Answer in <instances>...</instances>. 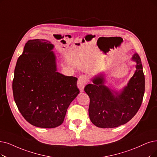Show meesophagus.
<instances>
[{"mask_svg":"<svg viewBox=\"0 0 157 157\" xmlns=\"http://www.w3.org/2000/svg\"><path fill=\"white\" fill-rule=\"evenodd\" d=\"M89 82L88 78H87V76H86V75H80V76L78 77L77 85H78V87L80 89V91H83L84 86L87 84V82Z\"/></svg>","mask_w":157,"mask_h":157,"instance_id":"esophagus-1","label":"esophagus"}]
</instances>
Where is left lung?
<instances>
[{
  "instance_id": "1",
  "label": "left lung",
  "mask_w": 157,
  "mask_h": 157,
  "mask_svg": "<svg viewBox=\"0 0 157 157\" xmlns=\"http://www.w3.org/2000/svg\"><path fill=\"white\" fill-rule=\"evenodd\" d=\"M132 60L136 62V70L121 93L114 92L116 96L104 85L103 75L94 78L93 84L84 87L90 99V118L96 126L118 127L129 122L140 109L145 91V77L139 54L135 53Z\"/></svg>"
}]
</instances>
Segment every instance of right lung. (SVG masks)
<instances>
[{"label": "right lung", "mask_w": 157, "mask_h": 157, "mask_svg": "<svg viewBox=\"0 0 157 157\" xmlns=\"http://www.w3.org/2000/svg\"><path fill=\"white\" fill-rule=\"evenodd\" d=\"M53 45L46 40L28 41L18 57L13 80L15 102L31 125L56 128L80 91L78 78L57 72Z\"/></svg>", "instance_id": "right-lung-1"}]
</instances>
